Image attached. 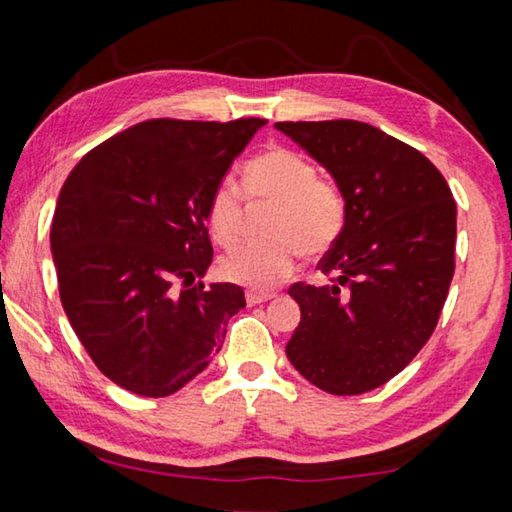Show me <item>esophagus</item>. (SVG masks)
I'll use <instances>...</instances> for the list:
<instances>
[{"instance_id":"esophagus-1","label":"esophagus","mask_w":512,"mask_h":512,"mask_svg":"<svg viewBox=\"0 0 512 512\" xmlns=\"http://www.w3.org/2000/svg\"><path fill=\"white\" fill-rule=\"evenodd\" d=\"M275 298V293H264V291H248L246 293V302L250 307L253 305H262V302H268V300H273Z\"/></svg>"}]
</instances>
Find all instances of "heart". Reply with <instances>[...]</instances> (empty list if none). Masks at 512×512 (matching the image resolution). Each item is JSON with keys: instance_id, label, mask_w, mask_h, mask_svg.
Returning a JSON list of instances; mask_svg holds the SVG:
<instances>
[{"instance_id": "obj_1", "label": "heart", "mask_w": 512, "mask_h": 512, "mask_svg": "<svg viewBox=\"0 0 512 512\" xmlns=\"http://www.w3.org/2000/svg\"><path fill=\"white\" fill-rule=\"evenodd\" d=\"M244 189L253 203H271L266 239L232 250L221 259L225 280L253 289H268L289 277L298 255L323 257L334 248L348 221V201L334 180L320 178L305 155L284 146L257 155L244 169ZM244 194L235 180L223 178L207 201V223L223 248L244 237Z\"/></svg>"}]
</instances>
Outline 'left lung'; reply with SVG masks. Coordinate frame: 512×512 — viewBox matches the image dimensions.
<instances>
[{"instance_id": "1", "label": "left lung", "mask_w": 512, "mask_h": 512, "mask_svg": "<svg viewBox=\"0 0 512 512\" xmlns=\"http://www.w3.org/2000/svg\"><path fill=\"white\" fill-rule=\"evenodd\" d=\"M332 173L348 221L318 262L325 287L291 284L300 323L287 357L332 395H359L402 372L438 325L454 277L456 201L424 155L354 119L277 121Z\"/></svg>"}]
</instances>
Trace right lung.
Masks as SVG:
<instances>
[{"mask_svg": "<svg viewBox=\"0 0 512 512\" xmlns=\"http://www.w3.org/2000/svg\"><path fill=\"white\" fill-rule=\"evenodd\" d=\"M264 119H149L90 153L60 189L51 253L60 302L103 375L176 393L221 350L244 289L196 282L212 262L207 201Z\"/></svg>", "mask_w": 512, "mask_h": 512, "instance_id": "obj_1", "label": "right lung"}]
</instances>
